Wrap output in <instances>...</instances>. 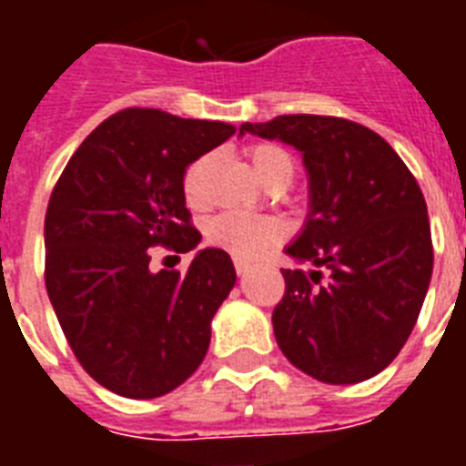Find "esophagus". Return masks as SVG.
<instances>
[{
    "mask_svg": "<svg viewBox=\"0 0 466 466\" xmlns=\"http://www.w3.org/2000/svg\"><path fill=\"white\" fill-rule=\"evenodd\" d=\"M234 268H237V273H239V276H247L248 268H251V263L244 261V258H234Z\"/></svg>",
    "mask_w": 466,
    "mask_h": 466,
    "instance_id": "34e87169",
    "label": "esophagus"
}]
</instances>
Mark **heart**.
<instances>
[{
	"label": "heart",
	"mask_w": 466,
	"mask_h": 466,
	"mask_svg": "<svg viewBox=\"0 0 466 466\" xmlns=\"http://www.w3.org/2000/svg\"><path fill=\"white\" fill-rule=\"evenodd\" d=\"M248 161L254 168L256 178L263 186H270L276 181H292L295 174V164L292 157L278 145H254L248 149ZM205 168H208V159H198L193 167L186 171L183 178V190L188 198L190 205H200L205 198ZM205 239L210 241L212 247L222 248L227 254H232L234 258H256L263 251L278 241L283 239V227L278 225L276 219L256 218V215H247V212L227 210L219 212L205 225Z\"/></svg>",
	"instance_id": "obj_1"
}]
</instances>
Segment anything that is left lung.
I'll use <instances>...</instances> for the list:
<instances>
[{"mask_svg": "<svg viewBox=\"0 0 466 466\" xmlns=\"http://www.w3.org/2000/svg\"><path fill=\"white\" fill-rule=\"evenodd\" d=\"M244 133L299 149L309 176L305 229L285 254L314 270H283L278 346L319 382L375 377L411 336L433 273L419 183L390 142L353 120L278 116L244 123ZM321 269L329 283L314 289Z\"/></svg>", "mask_w": 466, "mask_h": 466, "instance_id": "1", "label": "left lung"}]
</instances>
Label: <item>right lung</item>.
<instances>
[{
	"mask_svg": "<svg viewBox=\"0 0 466 466\" xmlns=\"http://www.w3.org/2000/svg\"><path fill=\"white\" fill-rule=\"evenodd\" d=\"M237 127L126 108L79 145L46 212V288L69 348L101 387L155 399L183 384L210 346V321L237 283L232 258L203 248L186 273L149 270V248L186 254L188 164Z\"/></svg>",
	"mask_w": 466,
	"mask_h": 466,
	"instance_id": "add662e5",
	"label": "right lung"
}]
</instances>
